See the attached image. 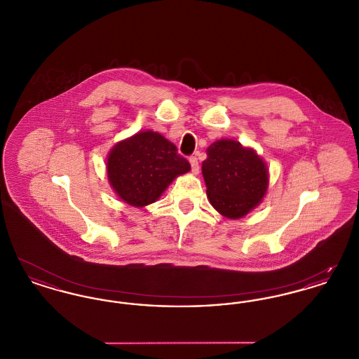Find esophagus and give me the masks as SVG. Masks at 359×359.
I'll use <instances>...</instances> for the list:
<instances>
[{
    "label": "esophagus",
    "mask_w": 359,
    "mask_h": 359,
    "mask_svg": "<svg viewBox=\"0 0 359 359\" xmlns=\"http://www.w3.org/2000/svg\"><path fill=\"white\" fill-rule=\"evenodd\" d=\"M189 164H191V170L194 175H198L199 173V163H198V158L195 156H191L189 157Z\"/></svg>",
    "instance_id": "obj_1"
}]
</instances>
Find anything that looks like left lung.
Here are the masks:
<instances>
[{
	"mask_svg": "<svg viewBox=\"0 0 359 359\" xmlns=\"http://www.w3.org/2000/svg\"><path fill=\"white\" fill-rule=\"evenodd\" d=\"M202 163L211 205L229 219H239L259 205L269 187V170L256 149L238 141L212 142Z\"/></svg>",
	"mask_w": 359,
	"mask_h": 359,
	"instance_id": "obj_1",
	"label": "left lung"
}]
</instances>
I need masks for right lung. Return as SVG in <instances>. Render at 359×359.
Returning a JSON list of instances; mask_svg holds the SVG:
<instances>
[{
  "instance_id": "right-lung-1",
  "label": "right lung",
  "mask_w": 359,
  "mask_h": 359,
  "mask_svg": "<svg viewBox=\"0 0 359 359\" xmlns=\"http://www.w3.org/2000/svg\"><path fill=\"white\" fill-rule=\"evenodd\" d=\"M189 171L175 144L154 130L121 140L106 158L110 187L122 202L138 208L154 203L177 176Z\"/></svg>"
}]
</instances>
